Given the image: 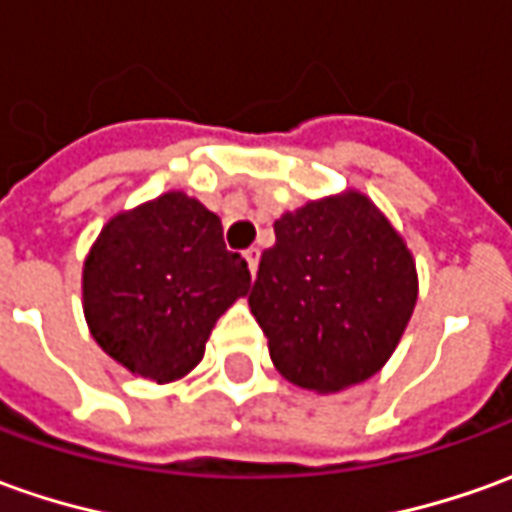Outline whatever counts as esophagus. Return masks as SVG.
Segmentation results:
<instances>
[{
  "label": "esophagus",
  "mask_w": 512,
  "mask_h": 512,
  "mask_svg": "<svg viewBox=\"0 0 512 512\" xmlns=\"http://www.w3.org/2000/svg\"><path fill=\"white\" fill-rule=\"evenodd\" d=\"M243 257H246V263H249V271H252V277H255L257 263H260V249H255V246H252V249H246V252H243Z\"/></svg>",
  "instance_id": "esophagus-1"
}]
</instances>
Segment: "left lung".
<instances>
[{"instance_id":"obj_1","label":"left lung","mask_w":512,"mask_h":512,"mask_svg":"<svg viewBox=\"0 0 512 512\" xmlns=\"http://www.w3.org/2000/svg\"><path fill=\"white\" fill-rule=\"evenodd\" d=\"M249 308L283 378L339 392L375 375L417 302L412 252L367 196L308 201L274 221Z\"/></svg>"}]
</instances>
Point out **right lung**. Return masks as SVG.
<instances>
[{"label": "right lung", "mask_w": 512, "mask_h": 512, "mask_svg": "<svg viewBox=\"0 0 512 512\" xmlns=\"http://www.w3.org/2000/svg\"><path fill=\"white\" fill-rule=\"evenodd\" d=\"M249 285L221 218L173 190L114 215L97 235L83 263V314L103 353L168 384L204 358L218 316Z\"/></svg>", "instance_id": "obj_1"}]
</instances>
